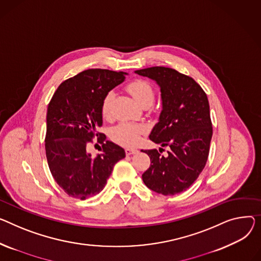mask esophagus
I'll list each match as a JSON object with an SVG mask.
<instances>
[{
    "instance_id": "34e87169",
    "label": "esophagus",
    "mask_w": 261,
    "mask_h": 261,
    "mask_svg": "<svg viewBox=\"0 0 261 261\" xmlns=\"http://www.w3.org/2000/svg\"><path fill=\"white\" fill-rule=\"evenodd\" d=\"M125 152H126V154H127V155H131V154H135V153H137L138 151H137L136 149L127 148V149H125Z\"/></svg>"
}]
</instances>
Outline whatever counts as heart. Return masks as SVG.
<instances>
[{"label":"heart","instance_id":"b5f03b06","mask_svg":"<svg viewBox=\"0 0 261 261\" xmlns=\"http://www.w3.org/2000/svg\"><path fill=\"white\" fill-rule=\"evenodd\" d=\"M127 90L131 93V95L134 97V99L140 103V105H146V103H150L154 101L155 93L151 87V85L143 80H135L131 82L127 86ZM113 99V92H108L106 96L103 97V100L101 102V113L103 117H109L110 111H111V102ZM145 132V128L142 125L132 124V123H120L117 126H115L111 132L110 137L112 140L126 147L135 146L141 140V135Z\"/></svg>","mask_w":261,"mask_h":261}]
</instances>
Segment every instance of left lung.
Listing matches in <instances>:
<instances>
[{
  "mask_svg": "<svg viewBox=\"0 0 261 261\" xmlns=\"http://www.w3.org/2000/svg\"><path fill=\"white\" fill-rule=\"evenodd\" d=\"M149 77L161 88L162 112L149 138L162 147L145 150L150 168L143 174L145 185L154 192L174 195L186 191L203 170L213 134L206 94L192 79L172 68L151 67L134 71Z\"/></svg>",
  "mask_w": 261,
  "mask_h": 261,
  "instance_id": "left-lung-1",
  "label": "left lung"
}]
</instances>
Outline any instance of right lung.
Segmentation results:
<instances>
[{"mask_svg": "<svg viewBox=\"0 0 261 261\" xmlns=\"http://www.w3.org/2000/svg\"><path fill=\"white\" fill-rule=\"evenodd\" d=\"M126 72L88 69L63 82L47 109L45 149L48 166L57 184L69 196L82 200L96 195L105 187L114 165L126 153L101 137L100 154L91 158L87 145L102 125L101 102Z\"/></svg>", "mask_w": 261, "mask_h": 261, "instance_id": "right-lung-1", "label": "right lung"}]
</instances>
